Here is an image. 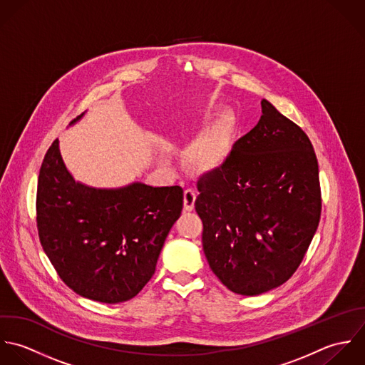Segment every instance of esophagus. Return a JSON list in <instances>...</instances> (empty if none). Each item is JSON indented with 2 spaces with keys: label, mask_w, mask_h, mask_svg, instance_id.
<instances>
[{
  "label": "esophagus",
  "mask_w": 365,
  "mask_h": 365,
  "mask_svg": "<svg viewBox=\"0 0 365 365\" xmlns=\"http://www.w3.org/2000/svg\"><path fill=\"white\" fill-rule=\"evenodd\" d=\"M195 202H196V192L192 189H186L183 195V206L186 212H192L195 209Z\"/></svg>",
  "instance_id": "obj_1"
}]
</instances>
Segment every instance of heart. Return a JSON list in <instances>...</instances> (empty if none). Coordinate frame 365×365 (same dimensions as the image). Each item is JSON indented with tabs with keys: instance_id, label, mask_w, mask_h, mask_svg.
Instances as JSON below:
<instances>
[{
	"instance_id": "1",
	"label": "heart",
	"mask_w": 365,
	"mask_h": 365,
	"mask_svg": "<svg viewBox=\"0 0 365 365\" xmlns=\"http://www.w3.org/2000/svg\"><path fill=\"white\" fill-rule=\"evenodd\" d=\"M221 148L222 137L217 131H213L189 149V159L199 168H210L219 160Z\"/></svg>"
}]
</instances>
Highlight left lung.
I'll use <instances>...</instances> for the list:
<instances>
[{"label": "left lung", "instance_id": "obj_1", "mask_svg": "<svg viewBox=\"0 0 365 365\" xmlns=\"http://www.w3.org/2000/svg\"><path fill=\"white\" fill-rule=\"evenodd\" d=\"M258 124L197 180L207 262L230 291L255 296L300 265L322 213L319 165L304 131L268 100Z\"/></svg>", "mask_w": 365, "mask_h": 365}]
</instances>
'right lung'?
Here are the masks:
<instances>
[{
  "label": "right lung",
  "mask_w": 365,
  "mask_h": 365,
  "mask_svg": "<svg viewBox=\"0 0 365 365\" xmlns=\"http://www.w3.org/2000/svg\"><path fill=\"white\" fill-rule=\"evenodd\" d=\"M182 207L180 186L135 182L96 189L76 182L58 140L39 170L36 225L43 251L61 279L91 300L120 303L141 292Z\"/></svg>",
  "instance_id": "obj_1"
}]
</instances>
